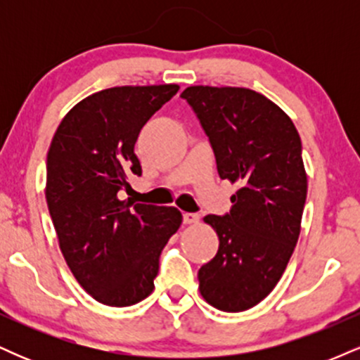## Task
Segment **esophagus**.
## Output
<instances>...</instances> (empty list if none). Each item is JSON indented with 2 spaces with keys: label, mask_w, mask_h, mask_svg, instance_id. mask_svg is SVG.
I'll list each match as a JSON object with an SVG mask.
<instances>
[{
  "label": "esophagus",
  "mask_w": 360,
  "mask_h": 360,
  "mask_svg": "<svg viewBox=\"0 0 360 360\" xmlns=\"http://www.w3.org/2000/svg\"><path fill=\"white\" fill-rule=\"evenodd\" d=\"M198 220H200L198 213H183V221L186 225H193V223H198Z\"/></svg>",
  "instance_id": "1"
}]
</instances>
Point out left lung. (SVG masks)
I'll use <instances>...</instances> for the list:
<instances>
[{"label":"left lung","mask_w":360,"mask_h":360,"mask_svg":"<svg viewBox=\"0 0 360 360\" xmlns=\"http://www.w3.org/2000/svg\"><path fill=\"white\" fill-rule=\"evenodd\" d=\"M181 98L212 143L218 174L238 184L230 213L205 217L220 245L198 271L200 292L221 311H245L274 289L298 242L308 189L300 134L252 89L191 86Z\"/></svg>","instance_id":"1"}]
</instances>
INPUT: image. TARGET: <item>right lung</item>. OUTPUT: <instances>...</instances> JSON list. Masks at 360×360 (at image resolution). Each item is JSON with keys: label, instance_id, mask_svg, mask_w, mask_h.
<instances>
[{"label": "right lung", "instance_id": "1", "mask_svg": "<svg viewBox=\"0 0 360 360\" xmlns=\"http://www.w3.org/2000/svg\"><path fill=\"white\" fill-rule=\"evenodd\" d=\"M177 84L98 91L65 115L47 154V198L69 269L94 300L130 307L154 289L159 257L183 214L174 206L120 200L142 176L135 142Z\"/></svg>", "mask_w": 360, "mask_h": 360}]
</instances>
